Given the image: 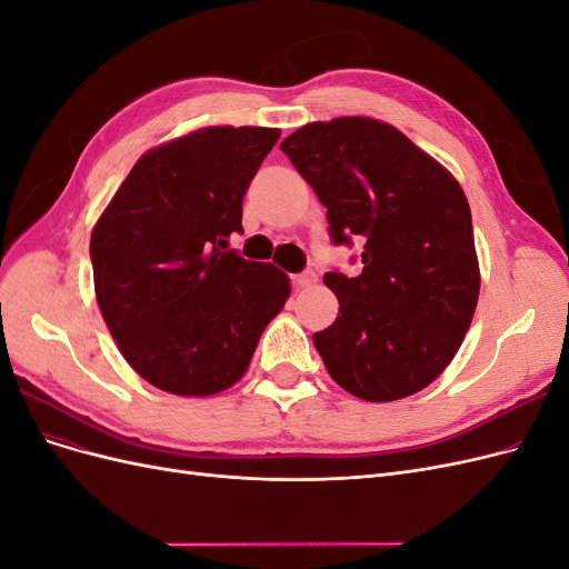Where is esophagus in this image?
<instances>
[{"mask_svg": "<svg viewBox=\"0 0 569 569\" xmlns=\"http://www.w3.org/2000/svg\"><path fill=\"white\" fill-rule=\"evenodd\" d=\"M291 280H295L297 287H311L318 280V274L313 270H303V272L295 274V278H291Z\"/></svg>", "mask_w": 569, "mask_h": 569, "instance_id": "esophagus-1", "label": "esophagus"}]
</instances>
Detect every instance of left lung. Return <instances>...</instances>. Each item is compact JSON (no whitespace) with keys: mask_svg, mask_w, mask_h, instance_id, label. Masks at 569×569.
<instances>
[{"mask_svg":"<svg viewBox=\"0 0 569 569\" xmlns=\"http://www.w3.org/2000/svg\"><path fill=\"white\" fill-rule=\"evenodd\" d=\"M327 209L335 244L363 242V272H325L337 320L313 335L358 399L418 393L451 363L479 299L470 203L439 161L382 120H316L280 144Z\"/></svg>","mask_w":569,"mask_h":569,"instance_id":"left-lung-1","label":"left lung"}]
</instances>
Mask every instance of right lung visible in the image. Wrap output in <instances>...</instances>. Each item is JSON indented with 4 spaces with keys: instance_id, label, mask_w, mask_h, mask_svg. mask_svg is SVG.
Segmentation results:
<instances>
[{
    "instance_id": "obj_1",
    "label": "right lung",
    "mask_w": 569,
    "mask_h": 569,
    "mask_svg": "<svg viewBox=\"0 0 569 569\" xmlns=\"http://www.w3.org/2000/svg\"><path fill=\"white\" fill-rule=\"evenodd\" d=\"M278 140V128L211 126L153 147L97 220L99 311L130 368L161 391L230 389L289 299L280 268L222 251Z\"/></svg>"
}]
</instances>
